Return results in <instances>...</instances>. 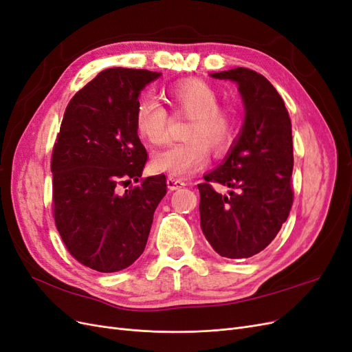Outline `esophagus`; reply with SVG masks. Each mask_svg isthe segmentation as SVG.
Returning a JSON list of instances; mask_svg holds the SVG:
<instances>
[{
    "label": "esophagus",
    "mask_w": 352,
    "mask_h": 352,
    "mask_svg": "<svg viewBox=\"0 0 352 352\" xmlns=\"http://www.w3.org/2000/svg\"><path fill=\"white\" fill-rule=\"evenodd\" d=\"M185 185H186L185 180H182V179H177V177H173V176H168L167 177V188L170 190L180 189V188H184Z\"/></svg>",
    "instance_id": "1"
}]
</instances>
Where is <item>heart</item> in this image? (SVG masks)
Wrapping results in <instances>:
<instances>
[{
    "mask_svg": "<svg viewBox=\"0 0 352 352\" xmlns=\"http://www.w3.org/2000/svg\"><path fill=\"white\" fill-rule=\"evenodd\" d=\"M166 100L175 116L189 117L185 142L173 144L153 157V168L173 177H188L208 163V148L225 153L235 136V119L221 107L219 92L204 80L185 79L166 89ZM170 116L162 104L144 98L136 105L135 129L142 141L160 145L168 138Z\"/></svg>",
    "mask_w": 352,
    "mask_h": 352,
    "instance_id": "heart-1",
    "label": "heart"
}]
</instances>
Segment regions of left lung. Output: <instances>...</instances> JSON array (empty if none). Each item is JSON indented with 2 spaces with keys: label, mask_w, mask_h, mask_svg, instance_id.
Returning a JSON list of instances; mask_svg holds the SVG:
<instances>
[{
  "label": "left lung",
  "mask_w": 352,
  "mask_h": 352,
  "mask_svg": "<svg viewBox=\"0 0 352 352\" xmlns=\"http://www.w3.org/2000/svg\"><path fill=\"white\" fill-rule=\"evenodd\" d=\"M238 83L245 122L225 163L199 184L201 229L221 257L248 258L278 235L294 201L292 124L279 92L263 74L238 67L212 73ZM231 188L221 196L212 186Z\"/></svg>",
  "instance_id": "left-lung-1"
}]
</instances>
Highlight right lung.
<instances>
[{
	"instance_id": "add662e5",
	"label": "right lung",
	"mask_w": 352,
	"mask_h": 352,
	"mask_svg": "<svg viewBox=\"0 0 352 352\" xmlns=\"http://www.w3.org/2000/svg\"><path fill=\"white\" fill-rule=\"evenodd\" d=\"M158 76L102 70L63 116L51 157L52 214L72 257L92 270L119 272L140 258L167 192L164 175L141 177L148 154L135 129L138 97ZM131 179L140 185L123 191Z\"/></svg>"
}]
</instances>
